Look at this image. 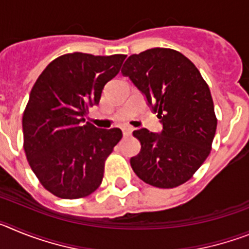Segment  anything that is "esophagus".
Listing matches in <instances>:
<instances>
[{"label": "esophagus", "mask_w": 249, "mask_h": 249, "mask_svg": "<svg viewBox=\"0 0 249 249\" xmlns=\"http://www.w3.org/2000/svg\"><path fill=\"white\" fill-rule=\"evenodd\" d=\"M123 131V136H126V137H128V136L132 135V132H133V129L131 128V127H124V128H122Z\"/></svg>", "instance_id": "esophagus-1"}]
</instances>
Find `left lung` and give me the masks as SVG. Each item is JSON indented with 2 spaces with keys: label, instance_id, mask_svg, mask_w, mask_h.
Returning <instances> with one entry per match:
<instances>
[{
  "label": "left lung",
  "instance_id": "obj_1",
  "mask_svg": "<svg viewBox=\"0 0 249 249\" xmlns=\"http://www.w3.org/2000/svg\"><path fill=\"white\" fill-rule=\"evenodd\" d=\"M121 72L146 96L163 126L160 133L133 131L141 151L131 158L132 169L151 186H181L212 148L217 118L210 87L190 59L171 48L132 54Z\"/></svg>",
  "mask_w": 249,
  "mask_h": 249
}]
</instances>
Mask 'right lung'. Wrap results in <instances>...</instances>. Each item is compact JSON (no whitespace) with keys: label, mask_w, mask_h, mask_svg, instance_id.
Masks as SVG:
<instances>
[{"label":"right lung","mask_w":249,"mask_h":249,"mask_svg":"<svg viewBox=\"0 0 249 249\" xmlns=\"http://www.w3.org/2000/svg\"><path fill=\"white\" fill-rule=\"evenodd\" d=\"M126 54L74 52L57 57L39 74L22 117L23 148L31 169L59 198H83L102 183L105 162L122 138L120 128L85 123L105 85Z\"/></svg>","instance_id":"obj_1"}]
</instances>
